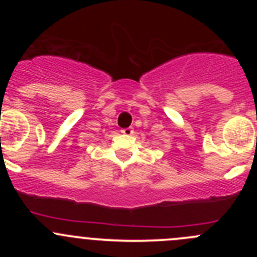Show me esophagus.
<instances>
[{
  "label": "esophagus",
  "instance_id": "obj_1",
  "mask_svg": "<svg viewBox=\"0 0 257 257\" xmlns=\"http://www.w3.org/2000/svg\"><path fill=\"white\" fill-rule=\"evenodd\" d=\"M121 134H124V136H132V134L134 133L133 128H131V126H128V128H123L120 131Z\"/></svg>",
  "mask_w": 257,
  "mask_h": 257
}]
</instances>
